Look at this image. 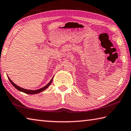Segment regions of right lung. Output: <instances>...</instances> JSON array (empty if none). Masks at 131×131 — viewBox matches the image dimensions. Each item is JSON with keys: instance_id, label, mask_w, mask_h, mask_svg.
Masks as SVG:
<instances>
[{"instance_id": "1", "label": "right lung", "mask_w": 131, "mask_h": 131, "mask_svg": "<svg viewBox=\"0 0 131 131\" xmlns=\"http://www.w3.org/2000/svg\"><path fill=\"white\" fill-rule=\"evenodd\" d=\"M7 77H8V80H9V81H10V83H12V85L14 86V87L15 88H16L17 90L19 91H21V92H24V93H25V94H38V93H40V92H41L42 91H43L44 90H45L46 89H47V88L50 85V84H51L52 81L53 77H53L51 79V80H50V81L49 82V83H48L46 86H44V87H42L41 88H40V89L36 90H30L24 89V88H21L20 87H19V86L17 85L16 84L13 83V82L12 80H11V79L9 78V77H8V76H7Z\"/></svg>"}]
</instances>
